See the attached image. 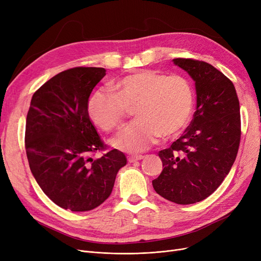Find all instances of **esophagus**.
<instances>
[{
	"label": "esophagus",
	"instance_id": "1",
	"mask_svg": "<svg viewBox=\"0 0 261 261\" xmlns=\"http://www.w3.org/2000/svg\"><path fill=\"white\" fill-rule=\"evenodd\" d=\"M143 159H144V155H132V156L128 158V162L129 163H135V162H138V161L143 160Z\"/></svg>",
	"mask_w": 261,
	"mask_h": 261
}]
</instances>
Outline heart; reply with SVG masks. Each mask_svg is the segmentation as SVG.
Segmentation results:
<instances>
[{
    "instance_id": "b5f03b06",
    "label": "heart",
    "mask_w": 261,
    "mask_h": 261,
    "mask_svg": "<svg viewBox=\"0 0 261 261\" xmlns=\"http://www.w3.org/2000/svg\"><path fill=\"white\" fill-rule=\"evenodd\" d=\"M194 103V89L186 77L140 70L118 79L112 90H96L87 108L91 120L107 132L119 129L134 108L136 119L111 144L121 151L139 153L161 135L170 138L180 133L187 126Z\"/></svg>"
}]
</instances>
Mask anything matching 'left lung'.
<instances>
[{"label":"left lung","mask_w":261,"mask_h":261,"mask_svg":"<svg viewBox=\"0 0 261 261\" xmlns=\"http://www.w3.org/2000/svg\"><path fill=\"white\" fill-rule=\"evenodd\" d=\"M173 63L196 82L197 110L184 133L161 150L156 193L176 204H193L211 196L234 164L241 138L240 106L232 82L212 64L190 58Z\"/></svg>","instance_id":"8db88e82"}]
</instances>
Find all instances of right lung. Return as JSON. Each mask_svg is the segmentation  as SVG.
Listing matches in <instances>:
<instances>
[{"mask_svg": "<svg viewBox=\"0 0 261 261\" xmlns=\"http://www.w3.org/2000/svg\"><path fill=\"white\" fill-rule=\"evenodd\" d=\"M102 67L77 66L50 78L33 95L26 117L25 150L33 175L58 206L87 212L111 195L127 159L107 150L88 113V100L105 77Z\"/></svg>", "mask_w": 261, "mask_h": 261, "instance_id": "obj_1", "label": "right lung"}]
</instances>
